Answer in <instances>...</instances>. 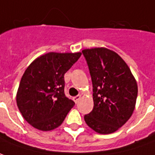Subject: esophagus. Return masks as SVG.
Wrapping results in <instances>:
<instances>
[{
	"mask_svg": "<svg viewBox=\"0 0 155 155\" xmlns=\"http://www.w3.org/2000/svg\"><path fill=\"white\" fill-rule=\"evenodd\" d=\"M80 98H81V96H80V95H78V96L73 97V101H75V103H78L79 100H80Z\"/></svg>",
	"mask_w": 155,
	"mask_h": 155,
	"instance_id": "obj_1",
	"label": "esophagus"
}]
</instances>
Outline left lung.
I'll use <instances>...</instances> for the list:
<instances>
[{"instance_id": "obj_1", "label": "left lung", "mask_w": 155, "mask_h": 155, "mask_svg": "<svg viewBox=\"0 0 155 155\" xmlns=\"http://www.w3.org/2000/svg\"><path fill=\"white\" fill-rule=\"evenodd\" d=\"M93 87L94 107L84 116L87 125L99 134L121 127L135 110L137 82L125 62L106 48L82 50Z\"/></svg>"}]
</instances>
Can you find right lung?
<instances>
[{"label":"right lung","instance_id":"right-lung-1","mask_svg":"<svg viewBox=\"0 0 155 155\" xmlns=\"http://www.w3.org/2000/svg\"><path fill=\"white\" fill-rule=\"evenodd\" d=\"M82 53H48L25 71L16 95L20 113L33 127L48 131L63 123L75 105L64 94V74Z\"/></svg>","mask_w":155,"mask_h":155}]
</instances>
